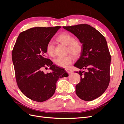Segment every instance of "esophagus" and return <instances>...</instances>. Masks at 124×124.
<instances>
[{
	"label": "esophagus",
	"instance_id": "1",
	"mask_svg": "<svg viewBox=\"0 0 124 124\" xmlns=\"http://www.w3.org/2000/svg\"><path fill=\"white\" fill-rule=\"evenodd\" d=\"M65 70H66V71L67 73H68V74H70V73L71 72V71L70 70H68V69H66Z\"/></svg>",
	"mask_w": 124,
	"mask_h": 124
}]
</instances>
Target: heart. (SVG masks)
<instances>
[{
  "label": "heart",
  "mask_w": 124,
  "mask_h": 124,
  "mask_svg": "<svg viewBox=\"0 0 124 124\" xmlns=\"http://www.w3.org/2000/svg\"><path fill=\"white\" fill-rule=\"evenodd\" d=\"M56 40L62 44L67 46L66 53H70L73 56L78 57L81 54L83 47L79 40H75L72 35L63 32L59 35L56 38ZM46 52L49 56L54 57L55 52L53 43L52 42L47 43L46 46ZM74 59L71 55H67L64 57H60L54 60V63L57 66L67 68L72 63Z\"/></svg>",
  "instance_id": "obj_1"
}]
</instances>
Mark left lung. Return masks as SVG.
<instances>
[{"label": "left lung", "instance_id": "8db88e82", "mask_svg": "<svg viewBox=\"0 0 124 124\" xmlns=\"http://www.w3.org/2000/svg\"><path fill=\"white\" fill-rule=\"evenodd\" d=\"M79 39L83 50L74 66L84 71H77L81 79L76 86L78 97L91 101L100 97L110 82L111 55L104 36L86 24L63 26Z\"/></svg>", "mask_w": 124, "mask_h": 124}]
</instances>
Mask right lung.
<instances>
[{"label":"right lung","mask_w":124,"mask_h":124,"mask_svg":"<svg viewBox=\"0 0 124 124\" xmlns=\"http://www.w3.org/2000/svg\"><path fill=\"white\" fill-rule=\"evenodd\" d=\"M61 26L36 27L21 32L12 50V56L17 85L24 95L42 102L55 92L57 81L67 77L64 68L53 64L46 57V46ZM52 72L44 74L43 68Z\"/></svg>","instance_id":"right-lung-1"}]
</instances>
